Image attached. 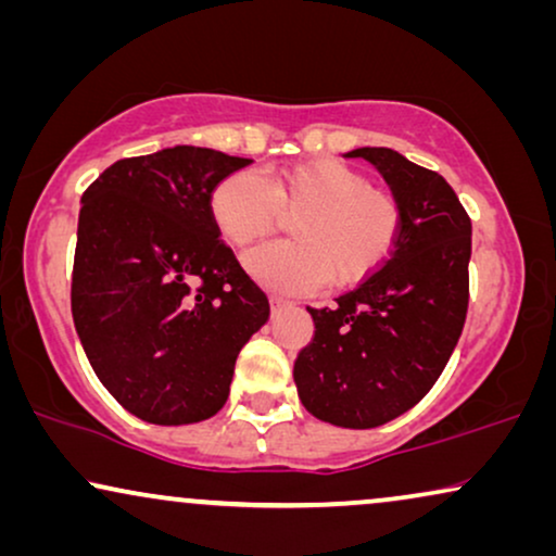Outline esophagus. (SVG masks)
I'll return each mask as SVG.
<instances>
[{
    "label": "esophagus",
    "mask_w": 556,
    "mask_h": 556,
    "mask_svg": "<svg viewBox=\"0 0 556 556\" xmlns=\"http://www.w3.org/2000/svg\"><path fill=\"white\" fill-rule=\"evenodd\" d=\"M288 306H291V303H288L286 299H278V295H270V314H273V316L280 314V311L288 308Z\"/></svg>",
    "instance_id": "obj_1"
}]
</instances>
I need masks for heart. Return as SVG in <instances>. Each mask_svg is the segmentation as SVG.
I'll return each instance as SVG.
<instances>
[{
  "label": "heart",
  "instance_id": "1",
  "mask_svg": "<svg viewBox=\"0 0 556 556\" xmlns=\"http://www.w3.org/2000/svg\"><path fill=\"white\" fill-rule=\"evenodd\" d=\"M210 215L235 248L265 238L283 215L293 217V240L250 250L242 261L276 293L314 291L326 278L339 288L359 283L390 257L402 225L397 200L337 159L288 166L268 179L235 172L212 192Z\"/></svg>",
  "mask_w": 556,
  "mask_h": 556
}]
</instances>
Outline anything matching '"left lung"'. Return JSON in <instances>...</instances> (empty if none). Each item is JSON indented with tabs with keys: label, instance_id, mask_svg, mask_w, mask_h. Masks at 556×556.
Wrapping results in <instances>:
<instances>
[{
	"label": "left lung",
	"instance_id": "1",
	"mask_svg": "<svg viewBox=\"0 0 556 556\" xmlns=\"http://www.w3.org/2000/svg\"><path fill=\"white\" fill-rule=\"evenodd\" d=\"M346 159L377 166L402 225L382 268L331 308H308L314 339L293 364L301 405L318 420L367 430L415 407L438 382L468 311L470 217L438 172L394 149Z\"/></svg>",
	"mask_w": 556,
	"mask_h": 556
}]
</instances>
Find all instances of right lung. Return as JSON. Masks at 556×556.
<instances>
[{"label": "right lung", "instance_id": "obj_1", "mask_svg": "<svg viewBox=\"0 0 556 556\" xmlns=\"http://www.w3.org/2000/svg\"><path fill=\"white\" fill-rule=\"evenodd\" d=\"M253 159L172 147L111 164L80 200L73 321L121 407L154 425L217 415L235 359L268 321L265 293L210 215L219 181Z\"/></svg>", "mask_w": 556, "mask_h": 556}]
</instances>
